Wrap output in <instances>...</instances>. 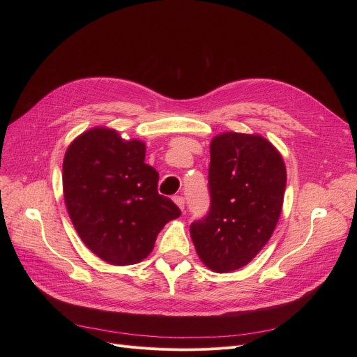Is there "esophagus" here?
I'll use <instances>...</instances> for the list:
<instances>
[{
	"instance_id": "obj_1",
	"label": "esophagus",
	"mask_w": 357,
	"mask_h": 357,
	"mask_svg": "<svg viewBox=\"0 0 357 357\" xmlns=\"http://www.w3.org/2000/svg\"><path fill=\"white\" fill-rule=\"evenodd\" d=\"M172 199H174V202L178 205V208H180L181 211H185V198L177 195V197H174Z\"/></svg>"
}]
</instances>
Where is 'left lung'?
Returning a JSON list of instances; mask_svg holds the SVG:
<instances>
[{
	"label": "left lung",
	"instance_id": "8db88e82",
	"mask_svg": "<svg viewBox=\"0 0 357 357\" xmlns=\"http://www.w3.org/2000/svg\"><path fill=\"white\" fill-rule=\"evenodd\" d=\"M286 167L261 135L225 132L210 144V211L190 225L205 266L231 273L262 250L283 207Z\"/></svg>",
	"mask_w": 357,
	"mask_h": 357
}]
</instances>
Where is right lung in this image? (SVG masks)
<instances>
[{"mask_svg":"<svg viewBox=\"0 0 357 357\" xmlns=\"http://www.w3.org/2000/svg\"><path fill=\"white\" fill-rule=\"evenodd\" d=\"M146 144L114 129L92 128L63 158V198L82 241L112 265H134L153 250L160 229L181 214L158 193Z\"/></svg>","mask_w":357,"mask_h":357,"instance_id":"right-lung-1","label":"right lung"}]
</instances>
